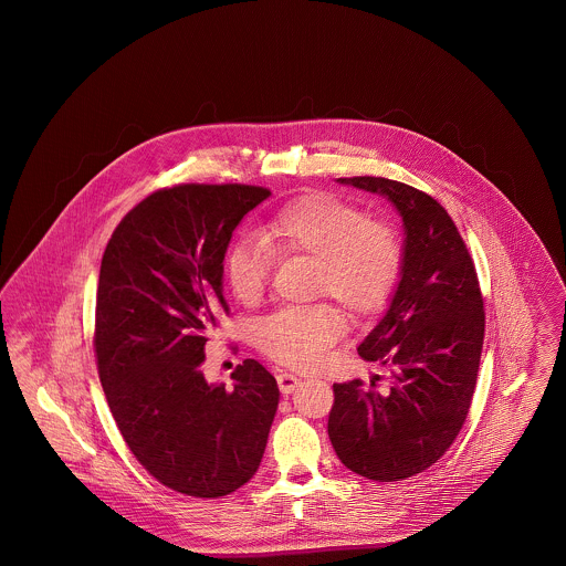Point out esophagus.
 Masks as SVG:
<instances>
[{"mask_svg": "<svg viewBox=\"0 0 566 566\" xmlns=\"http://www.w3.org/2000/svg\"><path fill=\"white\" fill-rule=\"evenodd\" d=\"M298 384H301V379H298L296 376H293V374H286V371L277 374V386H280L282 395H291V392H295L296 386H298Z\"/></svg>", "mask_w": 566, "mask_h": 566, "instance_id": "1", "label": "esophagus"}]
</instances>
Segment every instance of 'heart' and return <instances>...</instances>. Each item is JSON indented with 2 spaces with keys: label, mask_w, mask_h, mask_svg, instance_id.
<instances>
[{
  "label": "heart",
  "mask_w": 566,
  "mask_h": 566,
  "mask_svg": "<svg viewBox=\"0 0 566 566\" xmlns=\"http://www.w3.org/2000/svg\"><path fill=\"white\" fill-rule=\"evenodd\" d=\"M273 254L316 261L314 295L333 296L352 318H365L392 295L403 243L388 222L369 218L339 197L316 192L270 218L261 227V240L242 238L227 250V284L245 305L265 293ZM342 328L339 310L328 303L286 307L259 323L256 344L273 360L305 369L323 358Z\"/></svg>",
  "instance_id": "b5f03b06"
}]
</instances>
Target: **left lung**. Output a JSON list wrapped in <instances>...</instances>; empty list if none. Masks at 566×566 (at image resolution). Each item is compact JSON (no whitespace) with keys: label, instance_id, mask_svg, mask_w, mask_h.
<instances>
[{"label":"left lung","instance_id":"obj_1","mask_svg":"<svg viewBox=\"0 0 566 566\" xmlns=\"http://www.w3.org/2000/svg\"><path fill=\"white\" fill-rule=\"evenodd\" d=\"M337 182L386 197L403 218L401 280L358 354L388 369L333 384L328 439L339 460L374 482L429 469L462 429L484 346V298L454 220L437 199L403 182L354 176Z\"/></svg>","mask_w":566,"mask_h":566}]
</instances>
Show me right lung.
<instances>
[{"instance_id": "add662e5", "label": "right lung", "mask_w": 566, "mask_h": 566, "mask_svg": "<svg viewBox=\"0 0 566 566\" xmlns=\"http://www.w3.org/2000/svg\"><path fill=\"white\" fill-rule=\"evenodd\" d=\"M270 195L248 185L157 190L118 222L102 259L93 344L109 411L139 464L187 496L235 492L265 454L275 377L245 358L227 390L199 367L210 328L229 312L231 235Z\"/></svg>"}]
</instances>
